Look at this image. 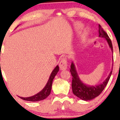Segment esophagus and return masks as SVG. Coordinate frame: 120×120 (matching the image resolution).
I'll list each match as a JSON object with an SVG mask.
<instances>
[{
    "mask_svg": "<svg viewBox=\"0 0 120 120\" xmlns=\"http://www.w3.org/2000/svg\"><path fill=\"white\" fill-rule=\"evenodd\" d=\"M59 67L61 70H66L67 68V60L66 58H62L59 63Z\"/></svg>",
    "mask_w": 120,
    "mask_h": 120,
    "instance_id": "34e87169",
    "label": "esophagus"
}]
</instances>
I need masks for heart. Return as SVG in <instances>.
I'll return each instance as SVG.
<instances>
[{
  "instance_id": "b5f03b06",
  "label": "heart",
  "mask_w": 120,
  "mask_h": 120,
  "mask_svg": "<svg viewBox=\"0 0 120 120\" xmlns=\"http://www.w3.org/2000/svg\"><path fill=\"white\" fill-rule=\"evenodd\" d=\"M74 27L76 30L77 31H81L82 30L83 28V25L81 22H76L74 24ZM89 36V32L88 30H85L84 31L82 32L81 35V42L82 43H85L86 41L88 40V38Z\"/></svg>"
}]
</instances>
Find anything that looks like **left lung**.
I'll use <instances>...</instances> for the list:
<instances>
[{
	"instance_id": "8db88e82",
	"label": "left lung",
	"mask_w": 120,
	"mask_h": 120,
	"mask_svg": "<svg viewBox=\"0 0 120 120\" xmlns=\"http://www.w3.org/2000/svg\"><path fill=\"white\" fill-rule=\"evenodd\" d=\"M99 37L105 38L107 41V43H108L112 53V41L110 39L107 33L103 30V28L100 25H99ZM70 72H71V75L72 76V92L77 97L82 100H85V101H88V100H90L94 99V98L99 96L102 92L106 86L107 85L112 73V71H111L109 74L108 77L101 83L98 85H87L86 83H84L81 80L79 75L77 72L75 65L73 61H72V63H71Z\"/></svg>"
}]
</instances>
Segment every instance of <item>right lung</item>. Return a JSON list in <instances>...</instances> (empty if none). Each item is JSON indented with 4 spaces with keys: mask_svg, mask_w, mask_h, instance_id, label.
<instances>
[{
    "mask_svg": "<svg viewBox=\"0 0 120 120\" xmlns=\"http://www.w3.org/2000/svg\"><path fill=\"white\" fill-rule=\"evenodd\" d=\"M59 67L57 65L56 67L54 68V70L52 72L51 74H50V77H49V80H48V82L46 83V84L44 88H43V89L42 90H41L39 92L36 94V95L27 98H23L20 97V96H19V97L21 98V99H23V100L30 101H38L44 100L45 99H46L50 94L53 80L54 77H55V76L57 74V72H59Z\"/></svg>",
    "mask_w": 120,
    "mask_h": 120,
    "instance_id": "obj_1",
    "label": "right lung"
}]
</instances>
